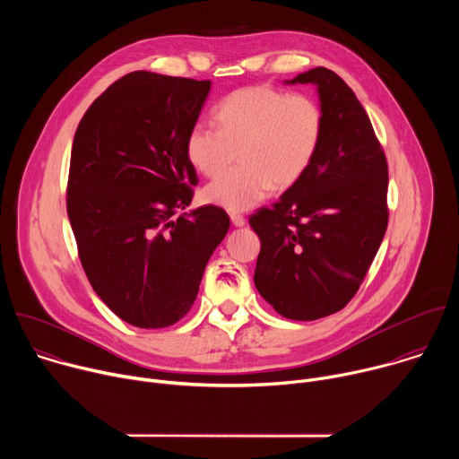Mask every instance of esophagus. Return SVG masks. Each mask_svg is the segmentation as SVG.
<instances>
[{
    "label": "esophagus",
    "mask_w": 459,
    "mask_h": 459,
    "mask_svg": "<svg viewBox=\"0 0 459 459\" xmlns=\"http://www.w3.org/2000/svg\"><path fill=\"white\" fill-rule=\"evenodd\" d=\"M230 221H232L234 227H243L245 225V218L241 214H236V212L230 214Z\"/></svg>",
    "instance_id": "1"
}]
</instances>
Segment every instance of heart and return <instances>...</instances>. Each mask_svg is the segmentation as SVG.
Wrapping results in <instances>:
<instances>
[{
    "label": "heart",
    "instance_id": "heart-1",
    "mask_svg": "<svg viewBox=\"0 0 459 459\" xmlns=\"http://www.w3.org/2000/svg\"><path fill=\"white\" fill-rule=\"evenodd\" d=\"M216 126L194 123L185 138L188 163L204 176H216L238 152L239 165L204 188L209 205L241 212L269 190L294 185L312 163L323 136V112L307 94L271 87H243L214 110Z\"/></svg>",
    "mask_w": 459,
    "mask_h": 459
}]
</instances>
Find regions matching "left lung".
<instances>
[{"mask_svg":"<svg viewBox=\"0 0 459 459\" xmlns=\"http://www.w3.org/2000/svg\"><path fill=\"white\" fill-rule=\"evenodd\" d=\"M285 83L316 87L323 136L305 174L248 220L261 241L254 285L283 317L312 321L342 310L374 261L388 223V169L365 108L336 73L317 67Z\"/></svg>","mask_w":459,"mask_h":459,"instance_id":"1","label":"left lung"}]
</instances>
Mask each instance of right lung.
Returning <instances> with one entry per match:
<instances>
[{
	"instance_id": "add662e5",
	"label": "right lung",
	"mask_w": 459,
	"mask_h": 459,
	"mask_svg": "<svg viewBox=\"0 0 459 459\" xmlns=\"http://www.w3.org/2000/svg\"><path fill=\"white\" fill-rule=\"evenodd\" d=\"M211 85L130 73L96 98L74 134L67 214L83 271L101 301L140 329L190 310L230 227L214 205L176 216L198 185L185 138Z\"/></svg>"
}]
</instances>
